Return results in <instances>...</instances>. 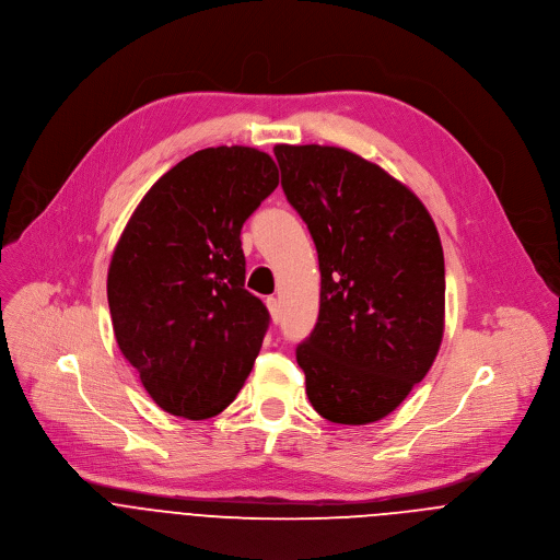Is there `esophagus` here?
Segmentation results:
<instances>
[{"label": "esophagus", "mask_w": 560, "mask_h": 560, "mask_svg": "<svg viewBox=\"0 0 560 560\" xmlns=\"http://www.w3.org/2000/svg\"><path fill=\"white\" fill-rule=\"evenodd\" d=\"M266 305H268V312H270V316H272V320H279V316H281V307H279V299H275V296H268V299H266Z\"/></svg>", "instance_id": "34e87169"}]
</instances>
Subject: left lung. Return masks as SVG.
I'll list each match as a JSON object with an SVG mask.
<instances>
[{
    "mask_svg": "<svg viewBox=\"0 0 560 560\" xmlns=\"http://www.w3.org/2000/svg\"><path fill=\"white\" fill-rule=\"evenodd\" d=\"M281 187L318 253L320 310L296 347L305 393L331 423L388 417L428 375L445 329V257L425 205L336 145H275Z\"/></svg>",
    "mask_w": 560,
    "mask_h": 560,
    "instance_id": "obj_1",
    "label": "left lung"
}]
</instances>
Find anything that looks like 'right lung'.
Wrapping results in <instances>:
<instances>
[{
  "label": "right lung",
  "mask_w": 560,
  "mask_h": 560,
  "mask_svg": "<svg viewBox=\"0 0 560 560\" xmlns=\"http://www.w3.org/2000/svg\"><path fill=\"white\" fill-rule=\"evenodd\" d=\"M277 185L275 161L257 148L198 150L148 189L113 250L115 340L174 417L220 415L259 355L270 314L244 288L240 233Z\"/></svg>",
  "instance_id": "right-lung-1"
}]
</instances>
